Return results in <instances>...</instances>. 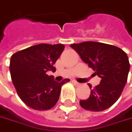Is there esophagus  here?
<instances>
[{
	"instance_id": "34e87169",
	"label": "esophagus",
	"mask_w": 132,
	"mask_h": 132,
	"mask_svg": "<svg viewBox=\"0 0 132 132\" xmlns=\"http://www.w3.org/2000/svg\"><path fill=\"white\" fill-rule=\"evenodd\" d=\"M72 83H73V85H76V86H78V85H80L78 81H75V80H73V81H72Z\"/></svg>"
}]
</instances>
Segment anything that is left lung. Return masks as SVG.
Returning <instances> with one entry per match:
<instances>
[{
  "mask_svg": "<svg viewBox=\"0 0 132 132\" xmlns=\"http://www.w3.org/2000/svg\"><path fill=\"white\" fill-rule=\"evenodd\" d=\"M70 47L101 78L94 88L88 84L90 97L80 101V106L92 112L108 109L119 98L127 82L130 69L127 54L118 47L101 42H85Z\"/></svg>",
  "mask_w": 132,
  "mask_h": 132,
  "instance_id": "8db88e82",
  "label": "left lung"
}]
</instances>
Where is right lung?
Segmentation results:
<instances>
[{
    "mask_svg": "<svg viewBox=\"0 0 132 132\" xmlns=\"http://www.w3.org/2000/svg\"><path fill=\"white\" fill-rule=\"evenodd\" d=\"M64 47L62 44H40L12 55L10 71L13 84L22 101L31 109L43 111L54 107L62 85L69 81L66 78L56 82L46 73L56 71L54 65Z\"/></svg>",
    "mask_w": 132,
    "mask_h": 132,
    "instance_id": "right-lung-1",
    "label": "right lung"
}]
</instances>
